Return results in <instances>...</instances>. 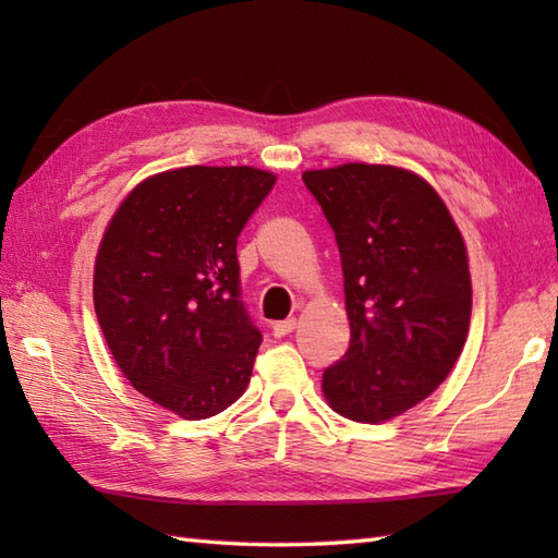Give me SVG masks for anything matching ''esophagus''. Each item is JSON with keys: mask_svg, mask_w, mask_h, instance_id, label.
Instances as JSON below:
<instances>
[{"mask_svg": "<svg viewBox=\"0 0 558 558\" xmlns=\"http://www.w3.org/2000/svg\"><path fill=\"white\" fill-rule=\"evenodd\" d=\"M294 328H298V322H294V318H288V322H278V324H272V336L286 338L292 333Z\"/></svg>", "mask_w": 558, "mask_h": 558, "instance_id": "obj_1", "label": "esophagus"}]
</instances>
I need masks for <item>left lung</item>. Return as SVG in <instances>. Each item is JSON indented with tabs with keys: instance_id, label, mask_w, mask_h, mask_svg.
I'll return each mask as SVG.
<instances>
[{
	"instance_id": "left-lung-1",
	"label": "left lung",
	"mask_w": 558,
	"mask_h": 558,
	"mask_svg": "<svg viewBox=\"0 0 558 558\" xmlns=\"http://www.w3.org/2000/svg\"><path fill=\"white\" fill-rule=\"evenodd\" d=\"M302 180L336 234L350 318V348L324 372V393L354 422L398 417L434 393L465 345V242L408 170L348 162Z\"/></svg>"
}]
</instances>
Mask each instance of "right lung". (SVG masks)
I'll use <instances>...</instances> for the list:
<instances>
[{
	"label": "right lung",
	"mask_w": 558,
	"mask_h": 558,
	"mask_svg": "<svg viewBox=\"0 0 558 558\" xmlns=\"http://www.w3.org/2000/svg\"><path fill=\"white\" fill-rule=\"evenodd\" d=\"M276 177L192 168L141 182L98 248L93 302L105 342L138 393L206 420L244 393L260 330L242 302L236 236Z\"/></svg>",
	"instance_id": "add662e5"
}]
</instances>
